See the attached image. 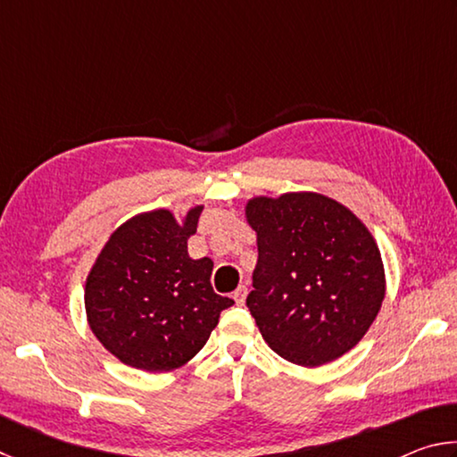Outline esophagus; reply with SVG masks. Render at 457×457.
Here are the masks:
<instances>
[{
  "mask_svg": "<svg viewBox=\"0 0 457 457\" xmlns=\"http://www.w3.org/2000/svg\"><path fill=\"white\" fill-rule=\"evenodd\" d=\"M245 296H247V288H245V286H239V288L234 292L236 304H244L245 303Z\"/></svg>",
  "mask_w": 457,
  "mask_h": 457,
  "instance_id": "esophagus-1",
  "label": "esophagus"
}]
</instances>
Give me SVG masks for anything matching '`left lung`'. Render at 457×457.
Segmentation results:
<instances>
[{"label":"left lung","mask_w":457,"mask_h":457,"mask_svg":"<svg viewBox=\"0 0 457 457\" xmlns=\"http://www.w3.org/2000/svg\"><path fill=\"white\" fill-rule=\"evenodd\" d=\"M245 215L258 234L245 304L270 349L303 367L349 353L385 298L381 253L369 229L319 193L256 197Z\"/></svg>","instance_id":"8db88e82"}]
</instances>
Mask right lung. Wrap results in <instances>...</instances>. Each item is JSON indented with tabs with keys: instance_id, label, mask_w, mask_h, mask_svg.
Returning a JSON list of instances; mask_svg holds the SVG:
<instances>
[{
	"instance_id": "obj_1",
	"label": "right lung",
	"mask_w": 457,
	"mask_h": 457,
	"mask_svg": "<svg viewBox=\"0 0 457 457\" xmlns=\"http://www.w3.org/2000/svg\"><path fill=\"white\" fill-rule=\"evenodd\" d=\"M201 210H191L183 226L165 210L137 215L114 231L90 270L88 324L129 367L163 373L185 365L234 304L212 288L213 262L187 253Z\"/></svg>"
}]
</instances>
